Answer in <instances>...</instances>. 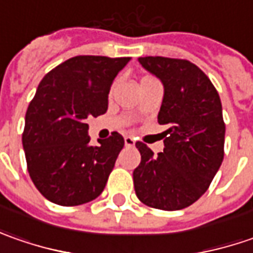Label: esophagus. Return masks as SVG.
Masks as SVG:
<instances>
[{"label":"esophagus","instance_id":"34e87169","mask_svg":"<svg viewBox=\"0 0 253 253\" xmlns=\"http://www.w3.org/2000/svg\"><path fill=\"white\" fill-rule=\"evenodd\" d=\"M124 142H125V146H133L135 145V141H133V138H131V136H125Z\"/></svg>","mask_w":253,"mask_h":253}]
</instances>
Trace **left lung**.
Instances as JSON below:
<instances>
[{
  "label": "left lung",
  "mask_w": 253,
  "mask_h": 253,
  "mask_svg": "<svg viewBox=\"0 0 253 253\" xmlns=\"http://www.w3.org/2000/svg\"><path fill=\"white\" fill-rule=\"evenodd\" d=\"M138 60L163 84L158 122L168 129L158 156L136 142L141 163L133 170L135 193L152 209H186L207 191L224 159L221 100L209 77L189 60L162 56Z\"/></svg>",
  "instance_id": "obj_1"
}]
</instances>
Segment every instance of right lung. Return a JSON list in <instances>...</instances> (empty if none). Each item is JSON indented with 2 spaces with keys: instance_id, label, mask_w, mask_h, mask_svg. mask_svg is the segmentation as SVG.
I'll list each match as a JSON object with an SVG mask.
<instances>
[{
  "instance_id": "right-lung-1",
  "label": "right lung",
  "mask_w": 253,
  "mask_h": 253,
  "mask_svg": "<svg viewBox=\"0 0 253 253\" xmlns=\"http://www.w3.org/2000/svg\"><path fill=\"white\" fill-rule=\"evenodd\" d=\"M129 60L76 56L39 83L25 115L22 145L29 176L44 199L73 207L102 193L124 138L112 132L91 146L85 120L107 112L112 82Z\"/></svg>"
}]
</instances>
